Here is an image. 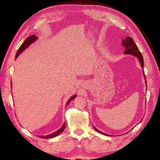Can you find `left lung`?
<instances>
[{
	"label": "left lung",
	"instance_id": "left-lung-1",
	"mask_svg": "<svg viewBox=\"0 0 160 160\" xmlns=\"http://www.w3.org/2000/svg\"><path fill=\"white\" fill-rule=\"evenodd\" d=\"M122 45H123L124 47H126V49L125 51H124V53H126V54H131V55H133L135 56H136V57L138 58V60L140 63V66L143 68V67H144V61H143V58H142V56L141 53L140 52V51L138 49V48L136 46V44H135L133 40L131 37H126L125 39H123L122 40ZM142 72L143 74L145 75L144 73V70H142ZM146 80V79H145ZM146 86H147V82H146ZM94 127V128L95 131H97L99 133H102L103 135H109L108 134L104 133V132H102V131H99L98 129H97L95 127Z\"/></svg>",
	"mask_w": 160,
	"mask_h": 160
}]
</instances>
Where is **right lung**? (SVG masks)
I'll list each match as a JSON object with an SVG mask.
<instances>
[{
  "label": "right lung",
  "instance_id": "add662e5",
  "mask_svg": "<svg viewBox=\"0 0 160 160\" xmlns=\"http://www.w3.org/2000/svg\"><path fill=\"white\" fill-rule=\"evenodd\" d=\"M37 39V37L36 36H35V35H32V36H30V37H29L27 38V39H25V41L23 42V44L20 46V48H19L18 52H17V53H16L15 58H18V56L20 55V54L22 52V51H23L24 50H25L27 47H28L30 45L32 42H34ZM75 95H73V96H72L71 97H70L68 101L66 104H69V102H71L72 100L73 99H75ZM65 128H66V124H65V123H64L63 125L62 126L61 128L60 129H59V130H58L57 131L54 132H53V133H51V134H50V135H46V136H39V137L41 138H47V139H48V138H54V137L57 136L58 135H59V134L61 133V132H63V130L65 129Z\"/></svg>",
  "mask_w": 160,
  "mask_h": 160
}]
</instances>
